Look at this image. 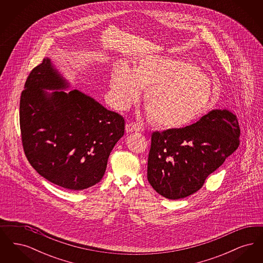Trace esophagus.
Segmentation results:
<instances>
[{
  "label": "esophagus",
  "mask_w": 263,
  "mask_h": 263,
  "mask_svg": "<svg viewBox=\"0 0 263 263\" xmlns=\"http://www.w3.org/2000/svg\"><path fill=\"white\" fill-rule=\"evenodd\" d=\"M141 126L135 124V123H126L125 131L127 133H131V132H139L141 131Z\"/></svg>",
  "instance_id": "34e87169"
}]
</instances>
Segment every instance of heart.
<instances>
[{
    "mask_svg": "<svg viewBox=\"0 0 263 263\" xmlns=\"http://www.w3.org/2000/svg\"><path fill=\"white\" fill-rule=\"evenodd\" d=\"M110 99L118 109L128 108L145 89L144 104L156 125L173 129L187 125L210 108L211 81L193 64L167 56H146L130 70L113 68Z\"/></svg>",
    "mask_w": 263,
    "mask_h": 263,
    "instance_id": "obj_1",
    "label": "heart"
}]
</instances>
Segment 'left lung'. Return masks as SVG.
Returning <instances> with one entry per match:
<instances>
[{
    "mask_svg": "<svg viewBox=\"0 0 263 263\" xmlns=\"http://www.w3.org/2000/svg\"><path fill=\"white\" fill-rule=\"evenodd\" d=\"M237 116L213 109L184 128L152 134L148 180L163 197L177 200L198 191L205 179L238 149Z\"/></svg>",
    "mask_w": 263,
    "mask_h": 263,
    "instance_id": "1",
    "label": "left lung"
}]
</instances>
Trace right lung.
Here are the masks:
<instances>
[{"label":"right lung","instance_id":"add662e5","mask_svg":"<svg viewBox=\"0 0 263 263\" xmlns=\"http://www.w3.org/2000/svg\"><path fill=\"white\" fill-rule=\"evenodd\" d=\"M70 88L44 58L25 82L20 124L25 156L38 174L61 187L83 190L103 177L125 121L79 89L65 91Z\"/></svg>","mask_w":263,"mask_h":263}]
</instances>
